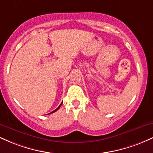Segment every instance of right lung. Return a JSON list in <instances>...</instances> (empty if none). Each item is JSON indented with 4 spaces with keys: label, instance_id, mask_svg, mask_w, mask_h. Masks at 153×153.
<instances>
[{
    "label": "right lung",
    "instance_id": "right-lung-1",
    "mask_svg": "<svg viewBox=\"0 0 153 153\" xmlns=\"http://www.w3.org/2000/svg\"><path fill=\"white\" fill-rule=\"evenodd\" d=\"M62 103H61V104H60V105H59V106L58 107H57V108H56V109H55V110H54V111H52V112H51V113H50V114H52V113H54V112H55V111H57V110H58V109H59V107H60V106H61V105H62Z\"/></svg>",
    "mask_w": 153,
    "mask_h": 153
}]
</instances>
